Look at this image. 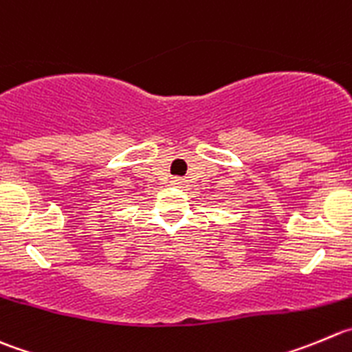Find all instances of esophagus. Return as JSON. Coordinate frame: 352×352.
<instances>
[{
  "label": "esophagus",
  "instance_id": "1",
  "mask_svg": "<svg viewBox=\"0 0 352 352\" xmlns=\"http://www.w3.org/2000/svg\"><path fill=\"white\" fill-rule=\"evenodd\" d=\"M170 183H173V186H185V179L182 178H174Z\"/></svg>",
  "mask_w": 352,
  "mask_h": 352
}]
</instances>
